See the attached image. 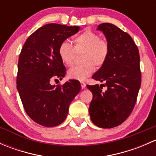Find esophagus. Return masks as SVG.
<instances>
[{
    "label": "esophagus",
    "mask_w": 156,
    "mask_h": 156,
    "mask_svg": "<svg viewBox=\"0 0 156 156\" xmlns=\"http://www.w3.org/2000/svg\"><path fill=\"white\" fill-rule=\"evenodd\" d=\"M81 88H82V89H84V88H85V87H86V84L84 82H83V81H81Z\"/></svg>",
    "instance_id": "esophagus-1"
}]
</instances>
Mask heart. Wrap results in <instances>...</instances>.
I'll return each instance as SVG.
<instances>
[{"mask_svg":"<svg viewBox=\"0 0 156 156\" xmlns=\"http://www.w3.org/2000/svg\"><path fill=\"white\" fill-rule=\"evenodd\" d=\"M72 44L66 41L60 43L58 48V55L66 66L72 63L75 52L83 51L81 65L74 66L68 71L69 78L84 80L94 72V66L97 68L103 66L109 53V45L107 41L101 38L97 33L87 29L72 39Z\"/></svg>","mask_w":156,"mask_h":156,"instance_id":"obj_1","label":"heart"}]
</instances>
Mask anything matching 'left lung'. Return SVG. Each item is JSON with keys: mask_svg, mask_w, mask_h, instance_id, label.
Here are the masks:
<instances>
[{"mask_svg": "<svg viewBox=\"0 0 156 156\" xmlns=\"http://www.w3.org/2000/svg\"><path fill=\"white\" fill-rule=\"evenodd\" d=\"M97 30L106 36L109 53L92 77L103 84L87 85L93 94L89 113L97 127L112 128L126 120L136 103L141 84L139 50L132 37L115 25L102 23ZM102 86L107 87L105 91Z\"/></svg>", "mask_w": 156, "mask_h": 156, "instance_id": "obj_1", "label": "left lung"}]
</instances>
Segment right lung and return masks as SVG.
Returning a JSON list of instances; mask_svg holds the SVG:
<instances>
[{"mask_svg": "<svg viewBox=\"0 0 156 156\" xmlns=\"http://www.w3.org/2000/svg\"><path fill=\"white\" fill-rule=\"evenodd\" d=\"M78 26L50 23L33 32L25 42L18 62L16 87L28 115L38 125L55 127L64 122L70 103L81 90L78 80L52 85L66 73L58 55L62 41L76 34Z\"/></svg>", "mask_w": 156, "mask_h": 156, "instance_id": "1", "label": "right lung"}]
</instances>
